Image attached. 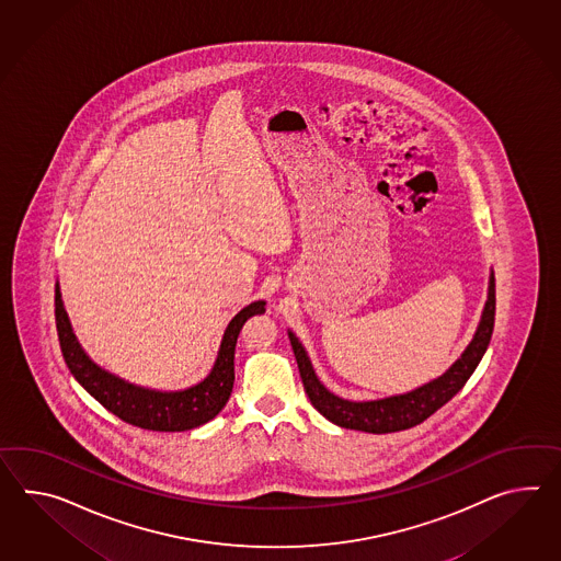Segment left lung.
Segmentation results:
<instances>
[{
    "mask_svg": "<svg viewBox=\"0 0 561 561\" xmlns=\"http://www.w3.org/2000/svg\"><path fill=\"white\" fill-rule=\"evenodd\" d=\"M494 310H496V296H494V275H491L489 300L484 306L479 330L474 334V341L468 344L462 358H458L451 365V369L444 373L436 381L427 382L424 387L405 396L387 397L381 401L353 403V401H344L341 397L332 396L329 389L318 381L314 369L310 365V358L291 332H289V342L298 360L304 389L316 410L332 424L341 425L346 430H358L369 434H391V432H401V430H410L413 425L422 424L465 387L470 375L479 367L480 358L489 348L492 330H494Z\"/></svg>",
    "mask_w": 561,
    "mask_h": 561,
    "instance_id": "obj_1",
    "label": "left lung"
}]
</instances>
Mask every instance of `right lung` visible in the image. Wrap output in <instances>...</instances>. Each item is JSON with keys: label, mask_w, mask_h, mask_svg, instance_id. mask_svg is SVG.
Listing matches in <instances>:
<instances>
[{"label": "right lung", "mask_w": 561, "mask_h": 561, "mask_svg": "<svg viewBox=\"0 0 561 561\" xmlns=\"http://www.w3.org/2000/svg\"><path fill=\"white\" fill-rule=\"evenodd\" d=\"M261 312H265V301H253L232 318L220 342L217 363L205 381L194 385L186 391L160 393L129 385L99 369L95 363L82 353L79 342L72 334L58 286L55 291L56 332L65 363L72 377L81 382L105 410L124 420L125 424L137 425L151 432L192 430L210 422L225 408L234 382L237 336L243 329L247 318Z\"/></svg>", "instance_id": "add662e5"}]
</instances>
